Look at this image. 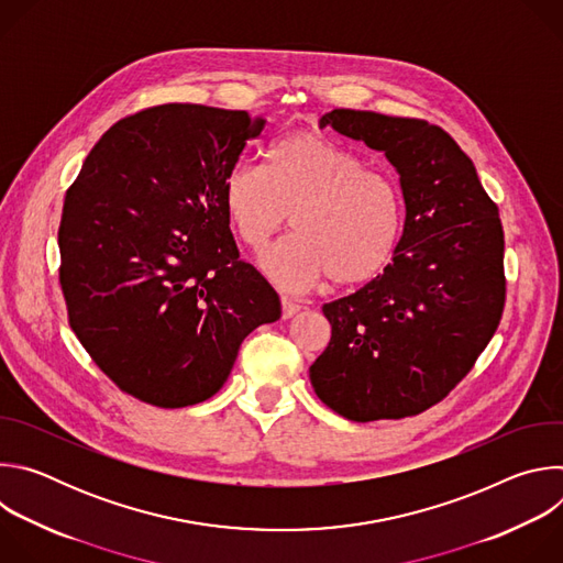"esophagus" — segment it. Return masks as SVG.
I'll list each match as a JSON object with an SVG mask.
<instances>
[{
  "label": "esophagus",
  "instance_id": "obj_1",
  "mask_svg": "<svg viewBox=\"0 0 563 563\" xmlns=\"http://www.w3.org/2000/svg\"><path fill=\"white\" fill-rule=\"evenodd\" d=\"M280 302H283V318H291L294 313L300 311V305L296 300H291L289 296H283Z\"/></svg>",
  "mask_w": 563,
  "mask_h": 563
}]
</instances>
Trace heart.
I'll return each instance as SVG.
<instances>
[{"label": "heart", "instance_id": "b5f03b06", "mask_svg": "<svg viewBox=\"0 0 563 563\" xmlns=\"http://www.w3.org/2000/svg\"><path fill=\"white\" fill-rule=\"evenodd\" d=\"M222 205L238 240L263 252L287 224L296 229L265 258V272L289 289L330 278L336 289L374 280L404 233V194L383 172L313 129L278 137L267 167L233 165Z\"/></svg>", "mask_w": 563, "mask_h": 563}]
</instances>
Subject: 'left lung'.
I'll use <instances>...</instances> for the list:
<instances>
[{
    "label": "left lung",
    "instance_id": "obj_1",
    "mask_svg": "<svg viewBox=\"0 0 563 563\" xmlns=\"http://www.w3.org/2000/svg\"><path fill=\"white\" fill-rule=\"evenodd\" d=\"M320 126L387 155L400 176L406 222L383 274L323 305L332 339L309 367L313 391L358 423L421 415L461 383L499 328V207L437 124L334 109Z\"/></svg>",
    "mask_w": 563,
    "mask_h": 563
}]
</instances>
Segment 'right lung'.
Listing matches in <instances>:
<instances>
[{"mask_svg":"<svg viewBox=\"0 0 563 563\" xmlns=\"http://www.w3.org/2000/svg\"><path fill=\"white\" fill-rule=\"evenodd\" d=\"M263 124L202 104L142 109L96 142L66 191L57 243L68 325L142 404H202L245 336L280 318L222 205L227 172Z\"/></svg>","mask_w":563,"mask_h":563,"instance_id":"obj_1","label":"right lung"}]
</instances>
